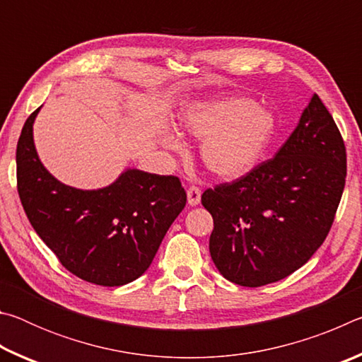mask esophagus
Wrapping results in <instances>:
<instances>
[{"mask_svg":"<svg viewBox=\"0 0 362 362\" xmlns=\"http://www.w3.org/2000/svg\"><path fill=\"white\" fill-rule=\"evenodd\" d=\"M187 198L189 206H198L201 201V189L198 187H189L187 189Z\"/></svg>","mask_w":362,"mask_h":362,"instance_id":"34e87169","label":"esophagus"}]
</instances>
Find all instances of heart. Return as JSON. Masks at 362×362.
<instances>
[{
	"label": "heart",
	"mask_w": 362,
	"mask_h": 362,
	"mask_svg": "<svg viewBox=\"0 0 362 362\" xmlns=\"http://www.w3.org/2000/svg\"><path fill=\"white\" fill-rule=\"evenodd\" d=\"M182 131L198 140L204 168L220 180H238L252 173L272 145L276 118L247 97L196 102L179 116ZM170 150L182 151L175 136L164 140Z\"/></svg>",
	"instance_id": "heart-1"
}]
</instances>
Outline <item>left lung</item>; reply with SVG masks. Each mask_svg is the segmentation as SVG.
Listing matches in <instances>:
<instances>
[{
    "instance_id": "8db88e82",
    "label": "left lung",
    "mask_w": 362,
    "mask_h": 362,
    "mask_svg": "<svg viewBox=\"0 0 362 362\" xmlns=\"http://www.w3.org/2000/svg\"><path fill=\"white\" fill-rule=\"evenodd\" d=\"M345 177V144L313 94L274 158L201 196L214 218L209 250L220 274L260 287L303 267L332 226Z\"/></svg>"
}]
</instances>
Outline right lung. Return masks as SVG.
I'll use <instances>...</instances> for the list:
<instances>
[{"instance_id":"add662e5","label":"right lung","mask_w":362,"mask_h":362,"mask_svg":"<svg viewBox=\"0 0 362 362\" xmlns=\"http://www.w3.org/2000/svg\"><path fill=\"white\" fill-rule=\"evenodd\" d=\"M28 116L17 142V189L30 223L75 276L97 286L132 283L148 269L187 203L179 177L126 169L108 187L79 189L42 166Z\"/></svg>"}]
</instances>
